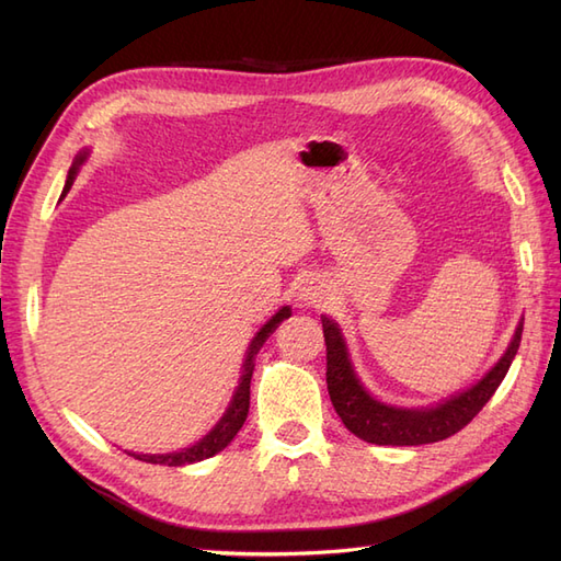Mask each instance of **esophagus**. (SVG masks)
<instances>
[{"label": "esophagus", "instance_id": "esophagus-1", "mask_svg": "<svg viewBox=\"0 0 561 561\" xmlns=\"http://www.w3.org/2000/svg\"><path fill=\"white\" fill-rule=\"evenodd\" d=\"M299 299L306 304V306H323L328 301V289L325 284L320 282H306L304 287L299 289Z\"/></svg>", "mask_w": 561, "mask_h": 561}]
</instances>
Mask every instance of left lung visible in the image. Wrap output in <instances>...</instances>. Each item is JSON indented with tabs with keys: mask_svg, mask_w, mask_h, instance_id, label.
Wrapping results in <instances>:
<instances>
[{
	"mask_svg": "<svg viewBox=\"0 0 561 561\" xmlns=\"http://www.w3.org/2000/svg\"><path fill=\"white\" fill-rule=\"evenodd\" d=\"M523 323H518L514 340H511L508 350L502 359L494 364V368L482 380H478L472 388L458 392L436 408H422V410H408V408H392L376 400L368 392L359 376L354 374V366L350 359L347 344H344L342 332L335 320L323 316V335L328 347V392L330 400L335 404V412L344 426L350 428L354 436L364 438L366 444L376 446H422V444H436L453 434H458L462 426H468L474 414H478L490 398L502 386V380L508 371L511 362L518 352Z\"/></svg>",
	"mask_w": 561,
	"mask_h": 561,
	"instance_id": "1",
	"label": "left lung"
}]
</instances>
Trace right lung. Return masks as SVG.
I'll use <instances>...</instances> for the list:
<instances>
[{
  "label": "right lung",
  "instance_id": "add662e5",
  "mask_svg": "<svg viewBox=\"0 0 561 561\" xmlns=\"http://www.w3.org/2000/svg\"><path fill=\"white\" fill-rule=\"evenodd\" d=\"M87 153L89 151L79 153L77 161L71 163L69 175H67V183H65V193L71 187V183H75V175L79 171V165L83 163V159H87ZM289 316H291V308L289 306L279 308V311L274 313L265 325H262V330L253 337V342H250L248 356H245V362H243V376H241V380H238V388L233 392V400L229 404V410L224 412V416L217 422V426H214L205 438H199L195 446L183 448V450H175V453H165V456H145V453H129V456H135L137 460H145V462H153V465H169V468H181V465L199 462V460H205V458L217 456L219 450H224L226 446H229L231 440H233V436L241 432V426H243L245 416H248V408H250V378H253L255 356H257L262 344L267 342V337L272 335V332L277 330V325L282 323V320L289 318Z\"/></svg>",
  "mask_w": 561,
  "mask_h": 561
}]
</instances>
